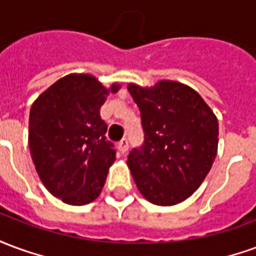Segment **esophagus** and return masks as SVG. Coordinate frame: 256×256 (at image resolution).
<instances>
[{
    "mask_svg": "<svg viewBox=\"0 0 256 256\" xmlns=\"http://www.w3.org/2000/svg\"><path fill=\"white\" fill-rule=\"evenodd\" d=\"M118 150H119V152L122 154V155H124L126 152H128V140H122L119 144H118Z\"/></svg>",
    "mask_w": 256,
    "mask_h": 256,
    "instance_id": "34e87169",
    "label": "esophagus"
}]
</instances>
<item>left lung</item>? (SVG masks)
Listing matches in <instances>:
<instances>
[{
	"label": "left lung",
	"mask_w": 256,
	"mask_h": 256,
	"mask_svg": "<svg viewBox=\"0 0 256 256\" xmlns=\"http://www.w3.org/2000/svg\"><path fill=\"white\" fill-rule=\"evenodd\" d=\"M141 112L144 144L128 166L140 193L156 206L190 198L211 170L218 150V119L196 90L176 80L150 88L128 84Z\"/></svg>",
	"instance_id": "8db88e82"
}]
</instances>
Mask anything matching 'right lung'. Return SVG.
<instances>
[{
	"label": "right lung",
	"instance_id": "1",
	"mask_svg": "<svg viewBox=\"0 0 256 256\" xmlns=\"http://www.w3.org/2000/svg\"><path fill=\"white\" fill-rule=\"evenodd\" d=\"M119 89V84L106 88L90 74H70L31 106V158L45 188L64 203L84 206L100 196L115 162L100 108Z\"/></svg>",
	"mask_w": 256,
	"mask_h": 256
}]
</instances>
